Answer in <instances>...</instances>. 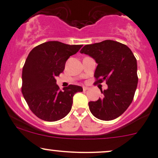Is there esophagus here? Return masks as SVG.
I'll return each mask as SVG.
<instances>
[{"instance_id":"esophagus-1","label":"esophagus","mask_w":158,"mask_h":158,"mask_svg":"<svg viewBox=\"0 0 158 158\" xmlns=\"http://www.w3.org/2000/svg\"><path fill=\"white\" fill-rule=\"evenodd\" d=\"M82 89H83V91H84V92H85V91L89 90V88H88V87H85V86H83V87H82Z\"/></svg>"}]
</instances>
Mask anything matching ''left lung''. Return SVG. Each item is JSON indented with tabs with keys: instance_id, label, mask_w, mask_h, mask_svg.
I'll return each instance as SVG.
<instances>
[{
	"instance_id": "left-lung-1",
	"label": "left lung",
	"mask_w": 158,
	"mask_h": 158,
	"mask_svg": "<svg viewBox=\"0 0 158 158\" xmlns=\"http://www.w3.org/2000/svg\"><path fill=\"white\" fill-rule=\"evenodd\" d=\"M98 64L94 84L106 80L107 89L103 97L89 103L93 116L101 120H112L122 115L133 100L138 84L137 61L126 44L113 40L85 45L80 51Z\"/></svg>"
}]
</instances>
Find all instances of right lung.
Listing matches in <instances>:
<instances>
[{
    "mask_svg": "<svg viewBox=\"0 0 158 158\" xmlns=\"http://www.w3.org/2000/svg\"><path fill=\"white\" fill-rule=\"evenodd\" d=\"M82 47V44L69 45L52 41L42 43L30 51L23 68L22 93L36 117L54 122L69 113L73 97L76 92H82V88L69 85L60 90L55 78L64 70L68 58Z\"/></svg>",
    "mask_w": 158,
    "mask_h": 158,
    "instance_id": "right-lung-1",
    "label": "right lung"
}]
</instances>
